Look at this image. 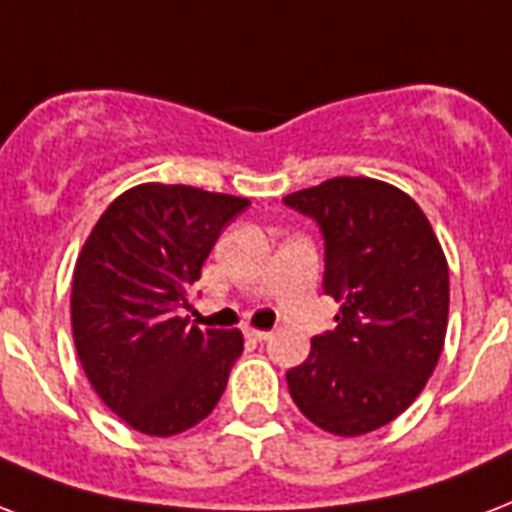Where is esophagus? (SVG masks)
Segmentation results:
<instances>
[{"label": "esophagus", "mask_w": 512, "mask_h": 512, "mask_svg": "<svg viewBox=\"0 0 512 512\" xmlns=\"http://www.w3.org/2000/svg\"><path fill=\"white\" fill-rule=\"evenodd\" d=\"M244 333H247V338H252V341H265V338L271 335L268 330H260V327H247Z\"/></svg>", "instance_id": "34e87169"}]
</instances>
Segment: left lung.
Listing matches in <instances>:
<instances>
[{
  "label": "left lung",
  "instance_id": "8db88e82",
  "mask_svg": "<svg viewBox=\"0 0 512 512\" xmlns=\"http://www.w3.org/2000/svg\"><path fill=\"white\" fill-rule=\"evenodd\" d=\"M325 236L333 333L287 373L311 424L357 438L397 419L438 365L448 327V263L427 214L400 187L335 177L284 195Z\"/></svg>",
  "mask_w": 512,
  "mask_h": 512
}]
</instances>
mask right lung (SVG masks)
I'll list each match as a JSON object with an SVG mask.
<instances>
[{
	"mask_svg": "<svg viewBox=\"0 0 512 512\" xmlns=\"http://www.w3.org/2000/svg\"><path fill=\"white\" fill-rule=\"evenodd\" d=\"M247 198L144 182L120 193L85 239L72 276V335L93 392L128 427L171 438L220 403L241 330L179 317L222 228Z\"/></svg>",
	"mask_w": 512,
	"mask_h": 512,
	"instance_id": "right-lung-1",
	"label": "right lung"
}]
</instances>
